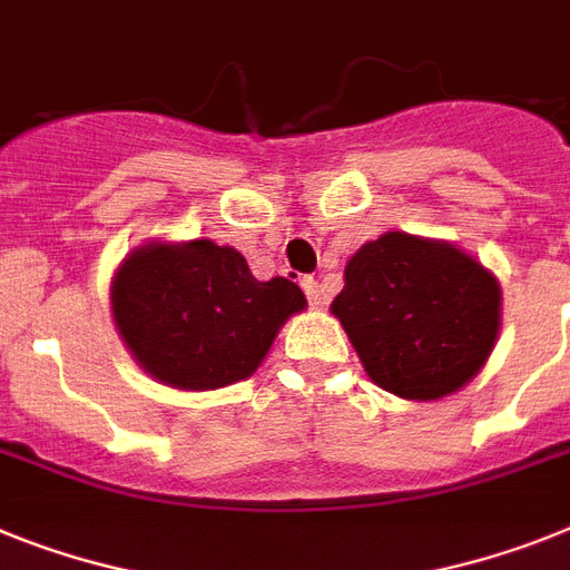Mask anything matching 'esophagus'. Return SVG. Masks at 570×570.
Wrapping results in <instances>:
<instances>
[{
	"instance_id": "34e87169",
	"label": "esophagus",
	"mask_w": 570,
	"mask_h": 570,
	"mask_svg": "<svg viewBox=\"0 0 570 570\" xmlns=\"http://www.w3.org/2000/svg\"><path fill=\"white\" fill-rule=\"evenodd\" d=\"M301 286H304V293H307L309 304H313V307H322V304H324L322 284H318L315 277H304V281H301Z\"/></svg>"
}]
</instances>
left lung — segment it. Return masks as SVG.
Listing matches in <instances>:
<instances>
[{
	"label": "left lung",
	"mask_w": 570,
	"mask_h": 570,
	"mask_svg": "<svg viewBox=\"0 0 570 570\" xmlns=\"http://www.w3.org/2000/svg\"><path fill=\"white\" fill-rule=\"evenodd\" d=\"M330 313L374 385L432 403L487 365L499 342L501 286L455 243L385 232L347 261Z\"/></svg>",
	"instance_id": "8db88e82"
}]
</instances>
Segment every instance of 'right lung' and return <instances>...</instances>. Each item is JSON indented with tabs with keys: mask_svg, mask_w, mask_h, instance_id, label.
Returning a JSON list of instances; mask_svg holds the SVG:
<instances>
[{
	"mask_svg": "<svg viewBox=\"0 0 570 570\" xmlns=\"http://www.w3.org/2000/svg\"><path fill=\"white\" fill-rule=\"evenodd\" d=\"M109 309L150 380L217 391L255 374L307 298L289 277L257 281L237 248L196 237L132 248L112 275Z\"/></svg>",
	"mask_w": 570,
	"mask_h": 570,
	"instance_id": "add662e5",
	"label": "right lung"
}]
</instances>
